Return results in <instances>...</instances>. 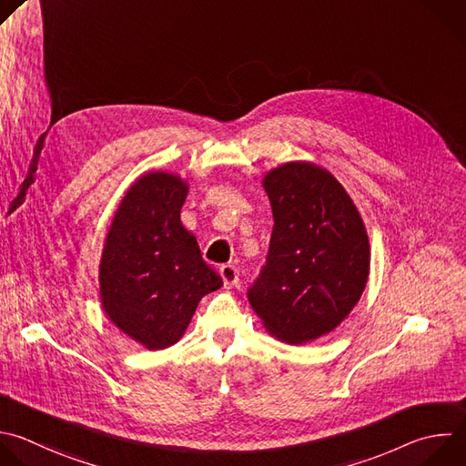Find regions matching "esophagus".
<instances>
[{
  "instance_id": "esophagus-1",
  "label": "esophagus",
  "mask_w": 466,
  "mask_h": 466,
  "mask_svg": "<svg viewBox=\"0 0 466 466\" xmlns=\"http://www.w3.org/2000/svg\"><path fill=\"white\" fill-rule=\"evenodd\" d=\"M219 274H221V278H223V283H225V287H234V285H238V279H239V272H238V268L234 267V265H221L219 267Z\"/></svg>"
}]
</instances>
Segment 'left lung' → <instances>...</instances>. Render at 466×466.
<instances>
[{"mask_svg":"<svg viewBox=\"0 0 466 466\" xmlns=\"http://www.w3.org/2000/svg\"><path fill=\"white\" fill-rule=\"evenodd\" d=\"M272 236L247 296L268 333L303 344L333 331L359 301L370 243L344 187L313 163H289L263 181Z\"/></svg>","mask_w":466,"mask_h":466,"instance_id":"left-lung-1","label":"left lung"}]
</instances>
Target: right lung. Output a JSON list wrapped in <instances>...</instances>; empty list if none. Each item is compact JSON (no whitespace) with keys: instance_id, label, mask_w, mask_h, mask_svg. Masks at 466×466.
<instances>
[{"instance_id":"obj_1","label":"right lung","mask_w":466,"mask_h":466,"mask_svg":"<svg viewBox=\"0 0 466 466\" xmlns=\"http://www.w3.org/2000/svg\"><path fill=\"white\" fill-rule=\"evenodd\" d=\"M187 192L172 174L140 177L122 199L102 252L104 311L147 350L176 344L201 298L223 285L181 223Z\"/></svg>"}]
</instances>
